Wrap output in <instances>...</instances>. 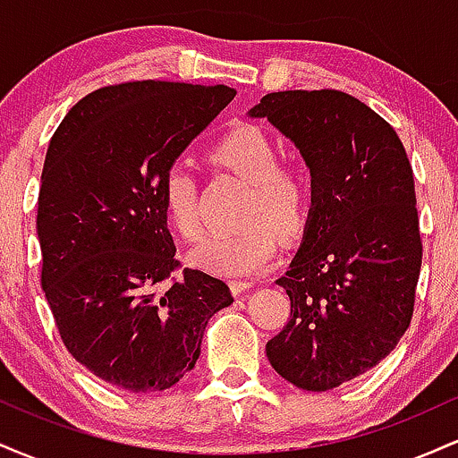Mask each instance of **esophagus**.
<instances>
[{"label":"esophagus","instance_id":"obj_1","mask_svg":"<svg viewBox=\"0 0 458 458\" xmlns=\"http://www.w3.org/2000/svg\"><path fill=\"white\" fill-rule=\"evenodd\" d=\"M251 286H254V282H250V280H239V282L230 284V288H233V295H234V297L243 295V293L250 291Z\"/></svg>","mask_w":458,"mask_h":458}]
</instances>
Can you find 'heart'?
I'll return each instance as SVG.
<instances>
[{
  "mask_svg": "<svg viewBox=\"0 0 458 458\" xmlns=\"http://www.w3.org/2000/svg\"><path fill=\"white\" fill-rule=\"evenodd\" d=\"M215 159L250 182L243 222L239 233L211 234L189 254L198 269L222 277H243L265 269L277 254V239L270 225L284 236L297 234L308 219L310 182L297 167L277 165V152L269 135L243 124L230 131L215 146ZM161 199L172 228L193 241L202 233L196 181L191 170L174 163L161 178Z\"/></svg>",
  "mask_w": 458,
  "mask_h": 458,
  "instance_id": "1",
  "label": "heart"
}]
</instances>
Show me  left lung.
<instances>
[{
    "label": "left lung",
    "instance_id": "8db88e82",
    "mask_svg": "<svg viewBox=\"0 0 458 458\" xmlns=\"http://www.w3.org/2000/svg\"><path fill=\"white\" fill-rule=\"evenodd\" d=\"M247 115L291 140L312 176L301 245L277 280L291 320L267 357L301 390H334L390 355L411 323L422 265L413 170L396 131L351 94L271 92Z\"/></svg>",
    "mask_w": 458,
    "mask_h": 458
}]
</instances>
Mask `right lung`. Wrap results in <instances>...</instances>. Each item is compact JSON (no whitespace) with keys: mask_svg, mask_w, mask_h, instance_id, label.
<instances>
[{"mask_svg":"<svg viewBox=\"0 0 458 458\" xmlns=\"http://www.w3.org/2000/svg\"><path fill=\"white\" fill-rule=\"evenodd\" d=\"M228 86L129 81L83 97L51 138L40 178L43 291L68 353L109 386L172 387L196 366L213 314L234 301L181 277L161 178L234 98Z\"/></svg>","mask_w":458,"mask_h":458,"instance_id":"add662e5","label":"right lung"}]
</instances>
